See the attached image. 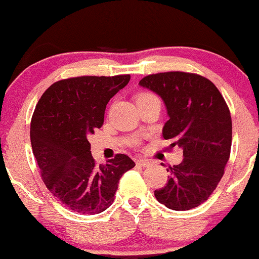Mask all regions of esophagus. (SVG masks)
Masks as SVG:
<instances>
[{
    "label": "esophagus",
    "instance_id": "34e87169",
    "mask_svg": "<svg viewBox=\"0 0 259 259\" xmlns=\"http://www.w3.org/2000/svg\"><path fill=\"white\" fill-rule=\"evenodd\" d=\"M136 164L141 165V167H147V165L150 164V160H147V159H142V158H139V159H136Z\"/></svg>",
    "mask_w": 259,
    "mask_h": 259
}]
</instances>
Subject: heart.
Segmentation results:
<instances>
[{
  "label": "heart",
  "mask_w": 259,
  "mask_h": 259,
  "mask_svg": "<svg viewBox=\"0 0 259 259\" xmlns=\"http://www.w3.org/2000/svg\"><path fill=\"white\" fill-rule=\"evenodd\" d=\"M151 95H152V94H148V92H145V94H141V95H139V96H138V99H141V97H146V96H151Z\"/></svg>",
  "instance_id": "1"
}]
</instances>
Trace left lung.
I'll return each instance as SVG.
<instances>
[{
    "label": "left lung",
    "mask_w": 259,
    "mask_h": 259,
    "mask_svg": "<svg viewBox=\"0 0 259 259\" xmlns=\"http://www.w3.org/2000/svg\"><path fill=\"white\" fill-rule=\"evenodd\" d=\"M140 85L159 95L169 115L163 138L183 148L180 164L169 167L168 183L154 191L173 210H189L208 200L221 181L231 150L233 125L217 86L194 73L151 74Z\"/></svg>",
    "instance_id": "1"
}]
</instances>
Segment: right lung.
Listing matches in <instances>:
<instances>
[{"instance_id": "obj_1", "label": "right lung", "mask_w": 259, "mask_h": 259, "mask_svg": "<svg viewBox=\"0 0 259 259\" xmlns=\"http://www.w3.org/2000/svg\"><path fill=\"white\" fill-rule=\"evenodd\" d=\"M129 80V74L59 80L38 100L30 124L32 153L45 185L73 212L106 210L121 175L135 167L121 153L97 165L89 142L102 126L107 103Z\"/></svg>"}]
</instances>
